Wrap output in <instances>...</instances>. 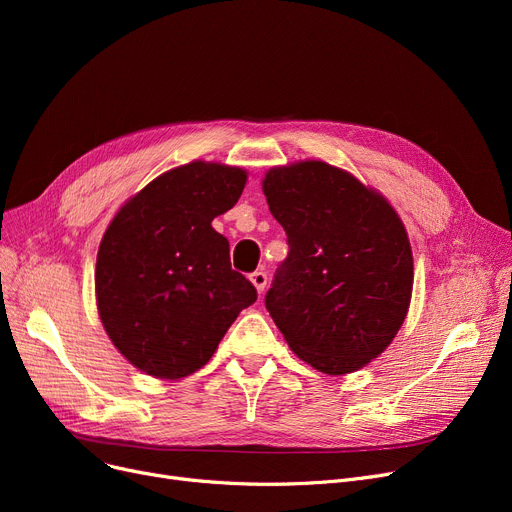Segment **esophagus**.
I'll use <instances>...</instances> for the list:
<instances>
[{
	"mask_svg": "<svg viewBox=\"0 0 512 512\" xmlns=\"http://www.w3.org/2000/svg\"><path fill=\"white\" fill-rule=\"evenodd\" d=\"M251 282L257 288V292L261 294L265 290V286H267V274L263 270H257V272L251 274Z\"/></svg>",
	"mask_w": 512,
	"mask_h": 512,
	"instance_id": "esophagus-1",
	"label": "esophagus"
}]
</instances>
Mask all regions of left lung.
Here are the masks:
<instances>
[{"label": "left lung", "instance_id": "1", "mask_svg": "<svg viewBox=\"0 0 512 512\" xmlns=\"http://www.w3.org/2000/svg\"><path fill=\"white\" fill-rule=\"evenodd\" d=\"M263 195L288 236L265 307L292 353L344 375L380 357L407 317L413 253L394 207L326 161L272 168Z\"/></svg>", "mask_w": 512, "mask_h": 512}]
</instances>
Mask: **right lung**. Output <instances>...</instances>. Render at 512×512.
<instances>
[{
    "label": "right lung",
    "mask_w": 512,
    "mask_h": 512,
    "mask_svg": "<svg viewBox=\"0 0 512 512\" xmlns=\"http://www.w3.org/2000/svg\"><path fill=\"white\" fill-rule=\"evenodd\" d=\"M245 184L242 168L191 161L128 199L103 234L95 270L101 324L153 378L201 369L257 301L255 286L232 270L228 240L211 228Z\"/></svg>",
    "instance_id": "obj_1"
}]
</instances>
